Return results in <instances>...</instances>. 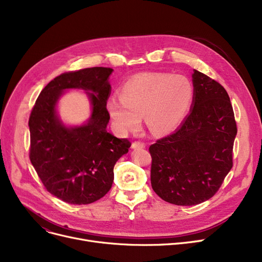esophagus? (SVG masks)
I'll list each match as a JSON object with an SVG mask.
<instances>
[{"label":"esophagus","mask_w":262,"mask_h":262,"mask_svg":"<svg viewBox=\"0 0 262 262\" xmlns=\"http://www.w3.org/2000/svg\"><path fill=\"white\" fill-rule=\"evenodd\" d=\"M145 147V143L141 142V141H135L132 144V148L136 149V148H144Z\"/></svg>","instance_id":"1"}]
</instances>
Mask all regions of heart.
I'll return each instance as SVG.
<instances>
[{"instance_id": "heart-1", "label": "heart", "mask_w": 262, "mask_h": 262, "mask_svg": "<svg viewBox=\"0 0 262 262\" xmlns=\"http://www.w3.org/2000/svg\"><path fill=\"white\" fill-rule=\"evenodd\" d=\"M119 98L108 100L107 110L120 132L137 129L144 116L149 132L163 135L185 119L194 88L184 75L144 73L129 78L120 88Z\"/></svg>"}]
</instances>
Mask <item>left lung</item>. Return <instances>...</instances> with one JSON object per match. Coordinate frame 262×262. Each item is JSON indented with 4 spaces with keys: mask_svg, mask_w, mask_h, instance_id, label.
<instances>
[{
    "mask_svg": "<svg viewBox=\"0 0 262 262\" xmlns=\"http://www.w3.org/2000/svg\"><path fill=\"white\" fill-rule=\"evenodd\" d=\"M190 114L173 134L149 146L150 184L163 201L193 206L212 198L232 168L237 135L229 96L217 81L194 70Z\"/></svg>",
    "mask_w": 262,
    "mask_h": 262,
    "instance_id": "left-lung-1",
    "label": "left lung"
}]
</instances>
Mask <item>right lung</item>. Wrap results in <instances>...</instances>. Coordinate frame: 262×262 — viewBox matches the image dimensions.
Masks as SVG:
<instances>
[{
  "label": "right lung",
  "instance_id": "right-lung-1",
  "mask_svg": "<svg viewBox=\"0 0 262 262\" xmlns=\"http://www.w3.org/2000/svg\"><path fill=\"white\" fill-rule=\"evenodd\" d=\"M113 71L94 67L62 73L42 89L32 109L31 162L46 189L66 203L86 205L102 199L113 186L116 162L132 144L106 129ZM67 89L85 90L91 100L92 116L80 127L68 128L57 116V102Z\"/></svg>",
  "mask_w": 262,
  "mask_h": 262
}]
</instances>
